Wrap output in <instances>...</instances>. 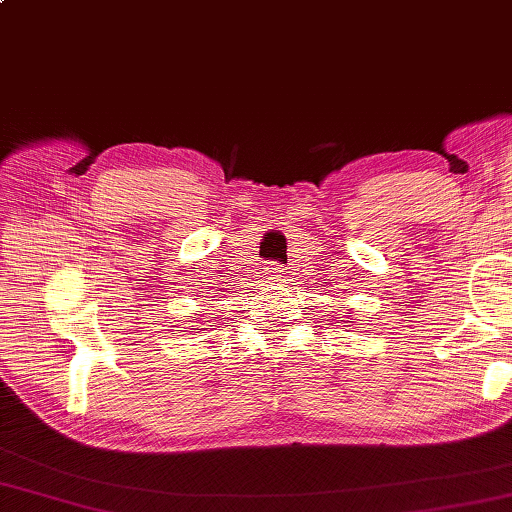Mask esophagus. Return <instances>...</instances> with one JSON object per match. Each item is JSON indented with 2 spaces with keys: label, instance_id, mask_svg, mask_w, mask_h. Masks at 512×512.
Instances as JSON below:
<instances>
[{
  "label": "esophagus",
  "instance_id": "obj_1",
  "mask_svg": "<svg viewBox=\"0 0 512 512\" xmlns=\"http://www.w3.org/2000/svg\"><path fill=\"white\" fill-rule=\"evenodd\" d=\"M283 275H285V272H283L281 266H277V264H268V266H266V279L279 281Z\"/></svg>",
  "mask_w": 512,
  "mask_h": 512
}]
</instances>
